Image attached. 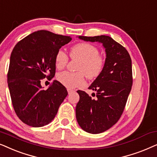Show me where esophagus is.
I'll return each mask as SVG.
<instances>
[{"label": "esophagus", "instance_id": "obj_1", "mask_svg": "<svg viewBox=\"0 0 157 157\" xmlns=\"http://www.w3.org/2000/svg\"><path fill=\"white\" fill-rule=\"evenodd\" d=\"M73 90H71V89H70V88H67V92H68V93H70L71 92H72Z\"/></svg>", "mask_w": 157, "mask_h": 157}]
</instances>
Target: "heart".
I'll return each instance as SVG.
<instances>
[{
	"label": "heart",
	"mask_w": 157,
	"mask_h": 157,
	"mask_svg": "<svg viewBox=\"0 0 157 157\" xmlns=\"http://www.w3.org/2000/svg\"><path fill=\"white\" fill-rule=\"evenodd\" d=\"M70 57L73 59H79L77 70L79 72H65L57 75L59 82L67 88H75L83 86L85 83V75L89 79L98 77L103 72L105 64V59L99 54V50L95 46L90 43H78L70 49ZM67 54L62 49H59L55 55V66L58 70H62L68 63Z\"/></svg>",
	"instance_id": "obj_1"
}]
</instances>
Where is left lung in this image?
I'll return each mask as SVG.
<instances>
[{"label": "left lung", "instance_id": "left-lung-1", "mask_svg": "<svg viewBox=\"0 0 157 157\" xmlns=\"http://www.w3.org/2000/svg\"><path fill=\"white\" fill-rule=\"evenodd\" d=\"M86 41H98L105 49L104 69L88 89L97 92L92 99L85 91L77 90L80 100L76 105V118L87 133H103L121 118L133 84L131 59L126 48L111 37L78 36Z\"/></svg>", "mask_w": 157, "mask_h": 157}]
</instances>
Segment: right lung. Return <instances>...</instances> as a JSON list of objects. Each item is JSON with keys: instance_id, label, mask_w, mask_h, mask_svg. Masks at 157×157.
Instances as JSON below:
<instances>
[{"instance_id": "right-lung-1", "label": "right lung", "mask_w": 157, "mask_h": 157, "mask_svg": "<svg viewBox=\"0 0 157 157\" xmlns=\"http://www.w3.org/2000/svg\"><path fill=\"white\" fill-rule=\"evenodd\" d=\"M70 36L49 31H35L16 44L10 57L8 85L14 110L24 124L32 127L49 124L67 95L65 87L54 80L44 90L41 80L53 78L55 55Z\"/></svg>"}]
</instances>
